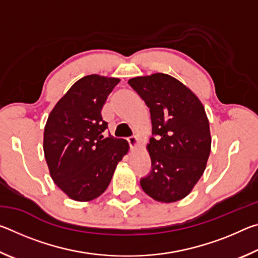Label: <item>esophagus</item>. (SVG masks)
I'll return each instance as SVG.
<instances>
[{
    "mask_svg": "<svg viewBox=\"0 0 258 258\" xmlns=\"http://www.w3.org/2000/svg\"><path fill=\"white\" fill-rule=\"evenodd\" d=\"M127 142H128V145L131 147V149H134V148L137 147V145H138L139 140H138L137 137H130V138H127Z\"/></svg>",
    "mask_w": 258,
    "mask_h": 258,
    "instance_id": "esophagus-1",
    "label": "esophagus"
}]
</instances>
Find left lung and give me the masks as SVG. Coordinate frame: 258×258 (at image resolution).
<instances>
[{"label":"left lung","mask_w":258,"mask_h":258,"mask_svg":"<svg viewBox=\"0 0 258 258\" xmlns=\"http://www.w3.org/2000/svg\"><path fill=\"white\" fill-rule=\"evenodd\" d=\"M128 84L150 109L152 124L148 145L151 171L140 184L157 202L181 200L202 177L211 152L204 106L185 85L167 74L131 78Z\"/></svg>","instance_id":"8db88e82"}]
</instances>
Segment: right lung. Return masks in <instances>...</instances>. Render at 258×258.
<instances>
[{
  "mask_svg": "<svg viewBox=\"0 0 258 258\" xmlns=\"http://www.w3.org/2000/svg\"><path fill=\"white\" fill-rule=\"evenodd\" d=\"M118 83V78L99 75L81 78L47 118L43 149L51 177L76 202L101 196L128 151L126 140L102 134L108 128L102 107Z\"/></svg>",
  "mask_w": 258,
  "mask_h": 258,
  "instance_id": "right-lung-1",
  "label": "right lung"
}]
</instances>
